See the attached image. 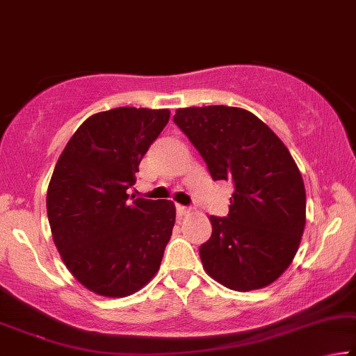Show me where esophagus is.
Instances as JSON below:
<instances>
[{"label": "esophagus", "mask_w": 356, "mask_h": 356, "mask_svg": "<svg viewBox=\"0 0 356 356\" xmlns=\"http://www.w3.org/2000/svg\"><path fill=\"white\" fill-rule=\"evenodd\" d=\"M189 213V209L188 207H184V205H177V215H178V218H181V216H186Z\"/></svg>", "instance_id": "1"}]
</instances>
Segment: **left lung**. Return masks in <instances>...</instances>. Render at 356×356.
<instances>
[{"label":"left lung","mask_w":356,"mask_h":356,"mask_svg":"<svg viewBox=\"0 0 356 356\" xmlns=\"http://www.w3.org/2000/svg\"><path fill=\"white\" fill-rule=\"evenodd\" d=\"M173 122L211 178L234 184L227 216H210L211 237L199 248L205 270L235 291L270 285L291 264L305 226V189L296 162L247 109L183 108Z\"/></svg>","instance_id":"8db88e82"}]
</instances>
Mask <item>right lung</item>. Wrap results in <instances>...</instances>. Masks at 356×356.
I'll return each instance as SVG.
<instances>
[{"instance_id": "add662e5", "label": "right lung", "mask_w": 356, "mask_h": 356, "mask_svg": "<svg viewBox=\"0 0 356 356\" xmlns=\"http://www.w3.org/2000/svg\"><path fill=\"white\" fill-rule=\"evenodd\" d=\"M168 119V109L130 106L94 114L54 168L46 200L54 243L76 280L102 296L134 294L159 270L175 205L130 200L127 189Z\"/></svg>"}]
</instances>
